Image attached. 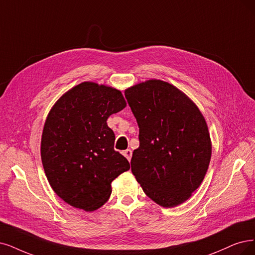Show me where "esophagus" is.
<instances>
[{"instance_id": "1", "label": "esophagus", "mask_w": 255, "mask_h": 255, "mask_svg": "<svg viewBox=\"0 0 255 255\" xmlns=\"http://www.w3.org/2000/svg\"><path fill=\"white\" fill-rule=\"evenodd\" d=\"M123 154H124L126 156V158L130 162L131 156H132V151H131L130 149H127V150H125V151H123Z\"/></svg>"}]
</instances>
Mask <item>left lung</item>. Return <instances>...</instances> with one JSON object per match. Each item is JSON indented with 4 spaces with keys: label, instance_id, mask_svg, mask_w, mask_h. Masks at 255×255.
<instances>
[{
    "label": "left lung",
    "instance_id": "left-lung-1",
    "mask_svg": "<svg viewBox=\"0 0 255 255\" xmlns=\"http://www.w3.org/2000/svg\"><path fill=\"white\" fill-rule=\"evenodd\" d=\"M139 128L131 171L153 202L171 208L202 184L211 158L208 126L184 92L161 80L125 90Z\"/></svg>",
    "mask_w": 255,
    "mask_h": 255
}]
</instances>
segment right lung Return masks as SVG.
<instances>
[{
	"mask_svg": "<svg viewBox=\"0 0 255 255\" xmlns=\"http://www.w3.org/2000/svg\"><path fill=\"white\" fill-rule=\"evenodd\" d=\"M126 107L120 90L83 82L56 101L41 140L44 171L53 191L74 208L94 211L111 194V183L130 169L115 148L107 119Z\"/></svg>",
	"mask_w": 255,
	"mask_h": 255,
	"instance_id": "right-lung-1",
	"label": "right lung"
}]
</instances>
